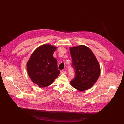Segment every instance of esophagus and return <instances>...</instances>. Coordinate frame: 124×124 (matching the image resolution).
I'll return each mask as SVG.
<instances>
[{
	"mask_svg": "<svg viewBox=\"0 0 124 124\" xmlns=\"http://www.w3.org/2000/svg\"><path fill=\"white\" fill-rule=\"evenodd\" d=\"M61 72L62 74H67V71H64V70H62L61 71Z\"/></svg>",
	"mask_w": 124,
	"mask_h": 124,
	"instance_id": "34e87169",
	"label": "esophagus"
}]
</instances>
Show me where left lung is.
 Instances as JSON below:
<instances>
[{
    "label": "left lung",
    "instance_id": "8db88e82",
    "mask_svg": "<svg viewBox=\"0 0 124 124\" xmlns=\"http://www.w3.org/2000/svg\"><path fill=\"white\" fill-rule=\"evenodd\" d=\"M70 52L75 70V78L71 81V85L80 91L90 88L98 79L101 71L95 56L85 45L70 47Z\"/></svg>",
    "mask_w": 124,
    "mask_h": 124
}]
</instances>
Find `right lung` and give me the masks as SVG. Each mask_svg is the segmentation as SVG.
<instances>
[{
	"label": "right lung",
	"mask_w": 124,
	"mask_h": 124,
	"mask_svg": "<svg viewBox=\"0 0 124 124\" xmlns=\"http://www.w3.org/2000/svg\"><path fill=\"white\" fill-rule=\"evenodd\" d=\"M57 47L44 44L38 47L27 62L28 75L33 83L39 87L49 86L59 76L57 61L53 57Z\"/></svg>",
	"instance_id": "right-lung-1"
}]
</instances>
